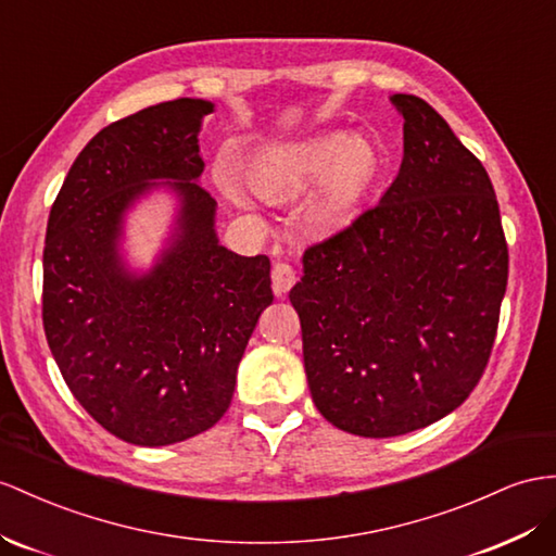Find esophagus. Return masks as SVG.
Instances as JSON below:
<instances>
[{
  "label": "esophagus",
  "instance_id": "obj_1",
  "mask_svg": "<svg viewBox=\"0 0 556 556\" xmlns=\"http://www.w3.org/2000/svg\"><path fill=\"white\" fill-rule=\"evenodd\" d=\"M295 283V269L289 263H275L273 267V289L277 295H283Z\"/></svg>",
  "mask_w": 556,
  "mask_h": 556
}]
</instances>
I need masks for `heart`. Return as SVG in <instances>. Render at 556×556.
<instances>
[{
	"label": "heart",
	"instance_id": "1",
	"mask_svg": "<svg viewBox=\"0 0 556 556\" xmlns=\"http://www.w3.org/2000/svg\"><path fill=\"white\" fill-rule=\"evenodd\" d=\"M378 170L380 156L371 140L324 134L263 150L253 160L249 178L265 199L301 194L319 182L309 202V220L317 230H338L357 216Z\"/></svg>",
	"mask_w": 556,
	"mask_h": 556
}]
</instances>
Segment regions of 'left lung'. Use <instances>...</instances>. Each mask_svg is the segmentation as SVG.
I'll return each instance as SVG.
<instances>
[{"mask_svg":"<svg viewBox=\"0 0 556 556\" xmlns=\"http://www.w3.org/2000/svg\"><path fill=\"white\" fill-rule=\"evenodd\" d=\"M404 117L400 174L343 232L303 255L301 317L312 402L338 430L400 437L475 390L507 287V244L486 168L422 98Z\"/></svg>","mask_w":556,"mask_h":556,"instance_id":"8db88e82","label":"left lung"}]
</instances>
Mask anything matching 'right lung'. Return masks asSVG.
Segmentation results:
<instances>
[{"label": "right lung", "mask_w": 556, "mask_h": 556, "mask_svg": "<svg viewBox=\"0 0 556 556\" xmlns=\"http://www.w3.org/2000/svg\"><path fill=\"white\" fill-rule=\"evenodd\" d=\"M216 110L178 98L98 131L51 206L41 317L55 364L87 414L136 446L216 425L237 366L273 303L267 255L227 251L199 176V131ZM156 189L177 218L150 270L125 263V216Z\"/></svg>", "instance_id": "1"}]
</instances>
